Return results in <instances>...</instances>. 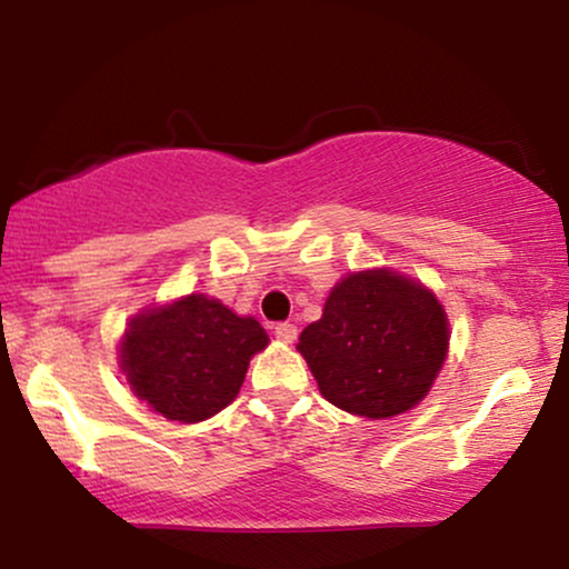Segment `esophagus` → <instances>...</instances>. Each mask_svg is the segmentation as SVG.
Wrapping results in <instances>:
<instances>
[{"instance_id":"obj_1","label":"esophagus","mask_w":569,"mask_h":569,"mask_svg":"<svg viewBox=\"0 0 569 569\" xmlns=\"http://www.w3.org/2000/svg\"><path fill=\"white\" fill-rule=\"evenodd\" d=\"M276 337L280 342H293L297 339V326L293 323H278L276 326Z\"/></svg>"}]
</instances>
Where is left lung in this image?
Wrapping results in <instances>:
<instances>
[{
    "label": "left lung",
    "instance_id": "left-lung-1",
    "mask_svg": "<svg viewBox=\"0 0 569 569\" xmlns=\"http://www.w3.org/2000/svg\"><path fill=\"white\" fill-rule=\"evenodd\" d=\"M443 307L415 280L388 270L348 276L323 318L299 337V352L326 401L385 420L426 398L447 358Z\"/></svg>",
    "mask_w": 569,
    "mask_h": 569
}]
</instances>
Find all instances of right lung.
I'll use <instances>...</instances> for the list:
<instances>
[{
    "label": "right lung",
    "mask_w": 569,
    "mask_h": 569,
    "mask_svg": "<svg viewBox=\"0 0 569 569\" xmlns=\"http://www.w3.org/2000/svg\"><path fill=\"white\" fill-rule=\"evenodd\" d=\"M267 342L259 321L189 293L136 318L120 361L141 401L168 420L200 422L234 401L248 361Z\"/></svg>",
    "instance_id": "add662e5"
}]
</instances>
